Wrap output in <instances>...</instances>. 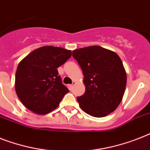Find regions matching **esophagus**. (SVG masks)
Here are the masks:
<instances>
[{"mask_svg": "<svg viewBox=\"0 0 150 150\" xmlns=\"http://www.w3.org/2000/svg\"><path fill=\"white\" fill-rule=\"evenodd\" d=\"M75 81H73L72 84H71V85H70V86H69V89L71 90V91H72L73 88H74V86H75Z\"/></svg>", "mask_w": 150, "mask_h": 150, "instance_id": "esophagus-1", "label": "esophagus"}]
</instances>
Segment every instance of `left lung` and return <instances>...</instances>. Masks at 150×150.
<instances>
[{"label":"left lung","mask_w":150,"mask_h":150,"mask_svg":"<svg viewBox=\"0 0 150 150\" xmlns=\"http://www.w3.org/2000/svg\"><path fill=\"white\" fill-rule=\"evenodd\" d=\"M72 56L83 71L86 92L77 97L81 109L94 117H104L120 104L126 86V73L115 52L100 46L75 49Z\"/></svg>","instance_id":"8db88e82"}]
</instances>
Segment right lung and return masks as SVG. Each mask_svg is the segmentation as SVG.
Masks as SVG:
<instances>
[{"label": "right lung", "mask_w": 150, "mask_h": 150, "mask_svg": "<svg viewBox=\"0 0 150 150\" xmlns=\"http://www.w3.org/2000/svg\"><path fill=\"white\" fill-rule=\"evenodd\" d=\"M71 56L70 50L44 46L21 61L16 71L15 90L27 109L45 115L58 106L69 90L62 84L57 69Z\"/></svg>", "instance_id": "1"}]
</instances>
